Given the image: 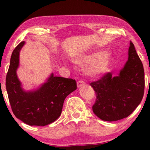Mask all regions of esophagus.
Returning a JSON list of instances; mask_svg holds the SVG:
<instances>
[{
	"label": "esophagus",
	"mask_w": 150,
	"mask_h": 150,
	"mask_svg": "<svg viewBox=\"0 0 150 150\" xmlns=\"http://www.w3.org/2000/svg\"><path fill=\"white\" fill-rule=\"evenodd\" d=\"M77 87L79 88L81 87H82V86L85 85V83H84V81L80 80V81H78L77 83Z\"/></svg>",
	"instance_id": "34e87169"
}]
</instances>
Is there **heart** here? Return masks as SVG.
<instances>
[{"mask_svg": "<svg viewBox=\"0 0 150 150\" xmlns=\"http://www.w3.org/2000/svg\"><path fill=\"white\" fill-rule=\"evenodd\" d=\"M111 55L108 52L93 51L76 58L75 63L80 65H88L87 72L92 77H98L107 71L111 64Z\"/></svg>", "mask_w": 150, "mask_h": 150, "instance_id": "obj_1", "label": "heart"}]
</instances>
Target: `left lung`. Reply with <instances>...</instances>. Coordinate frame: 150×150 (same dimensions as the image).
<instances>
[{
	"label": "left lung",
	"instance_id": "obj_1",
	"mask_svg": "<svg viewBox=\"0 0 150 150\" xmlns=\"http://www.w3.org/2000/svg\"><path fill=\"white\" fill-rule=\"evenodd\" d=\"M90 85L96 93L93 111L96 116L113 122L130 115L140 104L145 87L143 64L133 43L130 42L128 59L117 76L108 73Z\"/></svg>",
	"mask_w": 150,
	"mask_h": 150
}]
</instances>
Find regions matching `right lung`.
<instances>
[{"mask_svg":"<svg viewBox=\"0 0 150 150\" xmlns=\"http://www.w3.org/2000/svg\"><path fill=\"white\" fill-rule=\"evenodd\" d=\"M25 42L15 47L6 78V88L12 110L17 118L30 126H46L62 113L65 98L77 88L74 79L55 77L54 73L37 89L26 91L18 78L19 55Z\"/></svg>","mask_w":150,"mask_h":150,"instance_id":"add662e5","label":"right lung"}]
</instances>
